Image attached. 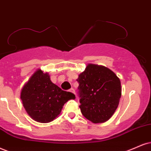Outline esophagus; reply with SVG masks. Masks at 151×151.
Segmentation results:
<instances>
[{
    "label": "esophagus",
    "mask_w": 151,
    "mask_h": 151,
    "mask_svg": "<svg viewBox=\"0 0 151 151\" xmlns=\"http://www.w3.org/2000/svg\"><path fill=\"white\" fill-rule=\"evenodd\" d=\"M70 92H71V93H73V94H76V92H75V90H74V89L73 88H71L70 90Z\"/></svg>",
    "instance_id": "1"
}]
</instances>
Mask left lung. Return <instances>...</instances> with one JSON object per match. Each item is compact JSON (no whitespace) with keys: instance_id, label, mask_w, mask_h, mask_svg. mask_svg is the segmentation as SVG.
<instances>
[{"instance_id":"8db88e82","label":"left lung","mask_w":151,"mask_h":151,"mask_svg":"<svg viewBox=\"0 0 151 151\" xmlns=\"http://www.w3.org/2000/svg\"><path fill=\"white\" fill-rule=\"evenodd\" d=\"M77 81L82 114L95 124L109 120L116 111L122 94L116 74L106 66L88 64Z\"/></svg>"}]
</instances>
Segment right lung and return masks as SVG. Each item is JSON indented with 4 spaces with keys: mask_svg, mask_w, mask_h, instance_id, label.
I'll return each mask as SVG.
<instances>
[{
    "mask_svg": "<svg viewBox=\"0 0 151 151\" xmlns=\"http://www.w3.org/2000/svg\"><path fill=\"white\" fill-rule=\"evenodd\" d=\"M23 106L33 120L41 123L59 116L64 104L76 96L54 84L47 72L38 68L24 85L20 94Z\"/></svg>",
    "mask_w": 151,
    "mask_h": 151,
    "instance_id": "right-lung-1",
    "label": "right lung"
}]
</instances>
